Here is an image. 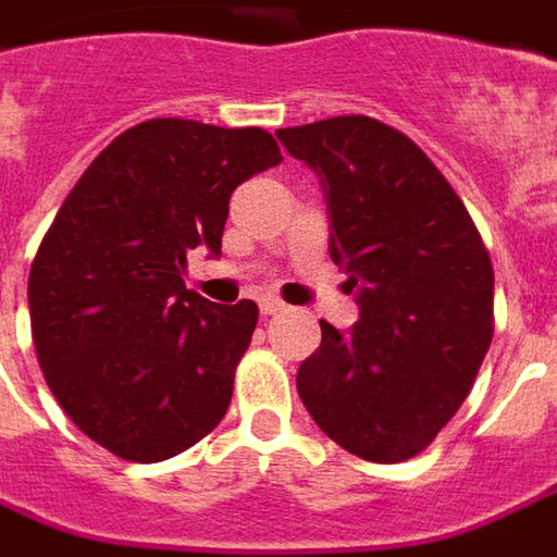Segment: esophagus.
Wrapping results in <instances>:
<instances>
[{"mask_svg": "<svg viewBox=\"0 0 557 557\" xmlns=\"http://www.w3.org/2000/svg\"><path fill=\"white\" fill-rule=\"evenodd\" d=\"M257 306H260L263 315H278V312L285 309V302L278 300V297H272V294H263V297L257 300Z\"/></svg>", "mask_w": 557, "mask_h": 557, "instance_id": "obj_1", "label": "esophagus"}]
</instances>
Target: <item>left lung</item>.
I'll use <instances>...</instances> for the list:
<instances>
[{
	"label": "left lung",
	"instance_id": "1",
	"mask_svg": "<svg viewBox=\"0 0 557 557\" xmlns=\"http://www.w3.org/2000/svg\"><path fill=\"white\" fill-rule=\"evenodd\" d=\"M324 190L330 260L360 318L321 321L302 406L363 461L416 458L473 388L494 333V270L451 184L394 126L345 114L275 133Z\"/></svg>",
	"mask_w": 557,
	"mask_h": 557
}]
</instances>
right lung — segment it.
<instances>
[{
  "label": "right lung",
  "mask_w": 557,
  "mask_h": 557,
  "mask_svg": "<svg viewBox=\"0 0 557 557\" xmlns=\"http://www.w3.org/2000/svg\"><path fill=\"white\" fill-rule=\"evenodd\" d=\"M282 154L267 129L157 117L72 187L29 270L38 367L81 433L136 463L212 433L233 397L257 306L184 287L187 251L221 255L230 194Z\"/></svg>",
  "instance_id": "1"
}]
</instances>
